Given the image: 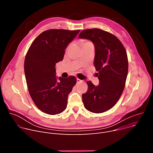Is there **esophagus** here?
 <instances>
[{
	"instance_id": "esophagus-1",
	"label": "esophagus",
	"mask_w": 153,
	"mask_h": 153,
	"mask_svg": "<svg viewBox=\"0 0 153 153\" xmlns=\"http://www.w3.org/2000/svg\"><path fill=\"white\" fill-rule=\"evenodd\" d=\"M82 82V80H81L80 79H77V83H80V82Z\"/></svg>"
}]
</instances>
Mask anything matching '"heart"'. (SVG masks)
<instances>
[{
    "instance_id": "1",
    "label": "heart",
    "mask_w": 153,
    "mask_h": 153,
    "mask_svg": "<svg viewBox=\"0 0 153 153\" xmlns=\"http://www.w3.org/2000/svg\"><path fill=\"white\" fill-rule=\"evenodd\" d=\"M81 43L82 44L83 47V46H86V45H91L92 44V43L89 42V41H87V40H82L81 42Z\"/></svg>"
}]
</instances>
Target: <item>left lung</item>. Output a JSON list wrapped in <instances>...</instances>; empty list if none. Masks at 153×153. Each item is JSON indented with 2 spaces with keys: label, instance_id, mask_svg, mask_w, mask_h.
I'll use <instances>...</instances> for the list:
<instances>
[{
  "label": "left lung",
  "instance_id": "obj_1",
  "mask_svg": "<svg viewBox=\"0 0 153 153\" xmlns=\"http://www.w3.org/2000/svg\"><path fill=\"white\" fill-rule=\"evenodd\" d=\"M79 37L94 43V65L99 73V85L86 82L88 88L82 94L84 106L90 112L102 113L113 108L123 93L128 70L126 51L116 36L99 28L85 30Z\"/></svg>",
  "mask_w": 153,
  "mask_h": 153
}]
</instances>
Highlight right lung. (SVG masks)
<instances>
[{"mask_svg":"<svg viewBox=\"0 0 153 153\" xmlns=\"http://www.w3.org/2000/svg\"><path fill=\"white\" fill-rule=\"evenodd\" d=\"M80 30L52 29L43 31L33 42L24 62L30 96L40 111L50 115L63 112L76 78L56 76V63L63 59L65 50Z\"/></svg>","mask_w":153,"mask_h":153,"instance_id":"right-lung-1","label":"right lung"}]
</instances>
